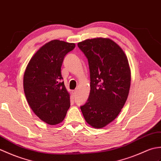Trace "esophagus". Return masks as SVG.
Masks as SVG:
<instances>
[{"mask_svg":"<svg viewBox=\"0 0 161 161\" xmlns=\"http://www.w3.org/2000/svg\"><path fill=\"white\" fill-rule=\"evenodd\" d=\"M72 93H73V94H74V96H76V95L77 94V93H78V90H73V91H72Z\"/></svg>","mask_w":161,"mask_h":161,"instance_id":"obj_1","label":"esophagus"}]
</instances>
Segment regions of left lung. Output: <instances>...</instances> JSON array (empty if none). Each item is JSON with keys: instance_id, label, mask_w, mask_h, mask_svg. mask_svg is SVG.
Listing matches in <instances>:
<instances>
[{"instance_id": "left-lung-1", "label": "left lung", "mask_w": 161, "mask_h": 161, "mask_svg": "<svg viewBox=\"0 0 161 161\" xmlns=\"http://www.w3.org/2000/svg\"><path fill=\"white\" fill-rule=\"evenodd\" d=\"M78 47L87 57L90 72V93L80 107L86 122L100 129L116 119L125 103L131 71L125 53L109 38L80 42Z\"/></svg>"}]
</instances>
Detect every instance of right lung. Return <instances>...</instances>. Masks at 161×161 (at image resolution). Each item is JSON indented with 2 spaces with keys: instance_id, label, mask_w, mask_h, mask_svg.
<instances>
[{
  "instance_id": "add662e5",
  "label": "right lung",
  "mask_w": 161,
  "mask_h": 161,
  "mask_svg": "<svg viewBox=\"0 0 161 161\" xmlns=\"http://www.w3.org/2000/svg\"><path fill=\"white\" fill-rule=\"evenodd\" d=\"M75 46L59 40L48 42L32 56L25 71L23 88L28 104L39 119L51 125L61 123L70 107L60 71L64 57Z\"/></svg>"
}]
</instances>
